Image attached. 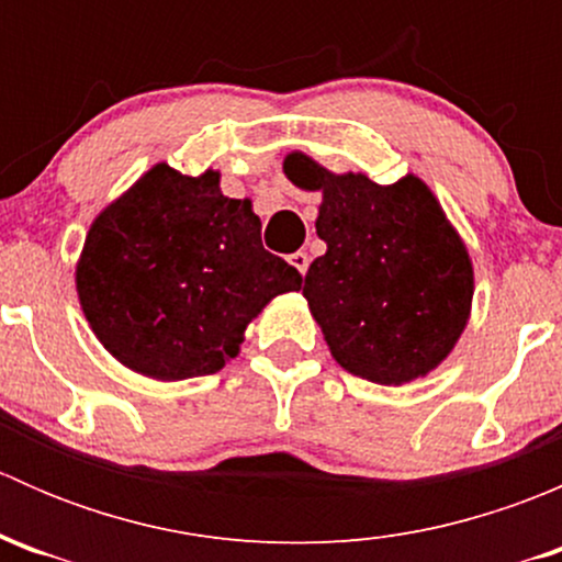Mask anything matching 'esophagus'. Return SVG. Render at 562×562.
Returning <instances> with one entry per match:
<instances>
[{"label": "esophagus", "mask_w": 562, "mask_h": 562, "mask_svg": "<svg viewBox=\"0 0 562 562\" xmlns=\"http://www.w3.org/2000/svg\"><path fill=\"white\" fill-rule=\"evenodd\" d=\"M288 260H291V266L299 271V274H307V269H310V255L307 252H302V249H299V252H293Z\"/></svg>", "instance_id": "esophagus-1"}]
</instances>
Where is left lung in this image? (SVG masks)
<instances>
[{
    "mask_svg": "<svg viewBox=\"0 0 562 562\" xmlns=\"http://www.w3.org/2000/svg\"><path fill=\"white\" fill-rule=\"evenodd\" d=\"M282 168L323 192L315 231L326 255L302 293L337 364L381 386L432 372L468 326L473 263L429 187L416 176L389 187L337 176L302 151Z\"/></svg>",
    "mask_w": 562,
    "mask_h": 562,
    "instance_id": "left-lung-1",
    "label": "left lung"
}]
</instances>
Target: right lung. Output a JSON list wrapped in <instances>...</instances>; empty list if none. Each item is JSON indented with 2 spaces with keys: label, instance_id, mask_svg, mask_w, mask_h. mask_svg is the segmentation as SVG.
Returning <instances> with one entry per match:
<instances>
[{
  "label": "right lung",
  "instance_id": "add662e5",
  "mask_svg": "<svg viewBox=\"0 0 562 562\" xmlns=\"http://www.w3.org/2000/svg\"><path fill=\"white\" fill-rule=\"evenodd\" d=\"M89 326L124 367L157 381L212 375L247 323L302 274L263 249L249 201L220 173L155 166L92 223L76 269Z\"/></svg>",
  "mask_w": 562,
  "mask_h": 562
}]
</instances>
